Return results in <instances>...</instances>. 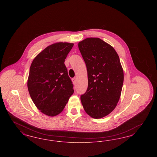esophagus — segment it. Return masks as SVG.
I'll use <instances>...</instances> for the list:
<instances>
[{
	"mask_svg": "<svg viewBox=\"0 0 157 157\" xmlns=\"http://www.w3.org/2000/svg\"><path fill=\"white\" fill-rule=\"evenodd\" d=\"M72 82H73V83H75L76 82V78H74L72 79Z\"/></svg>",
	"mask_w": 157,
	"mask_h": 157,
	"instance_id": "34e87169",
	"label": "esophagus"
}]
</instances>
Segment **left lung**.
I'll list each match as a JSON object with an SVG mask.
<instances>
[{
  "mask_svg": "<svg viewBox=\"0 0 157 157\" xmlns=\"http://www.w3.org/2000/svg\"><path fill=\"white\" fill-rule=\"evenodd\" d=\"M78 48L88 77V87L81 95V102L87 114L101 119L117 105L123 85V69L113 47L100 38H86L78 43Z\"/></svg>",
  "mask_w": 157,
  "mask_h": 157,
  "instance_id": "8db88e82",
  "label": "left lung"
}]
</instances>
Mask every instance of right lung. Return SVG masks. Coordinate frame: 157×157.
Listing matches in <instances>:
<instances>
[{"label":"right lung","instance_id":"1","mask_svg":"<svg viewBox=\"0 0 157 157\" xmlns=\"http://www.w3.org/2000/svg\"><path fill=\"white\" fill-rule=\"evenodd\" d=\"M73 43L59 42L45 48L34 59L28 88L34 105L43 114H60L74 93L64 61Z\"/></svg>","mask_w":157,"mask_h":157}]
</instances>
